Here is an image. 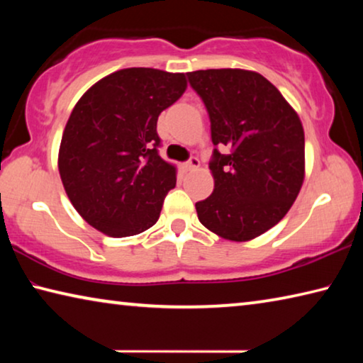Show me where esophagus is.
Returning a JSON list of instances; mask_svg holds the SVG:
<instances>
[{
	"instance_id": "34e87169",
	"label": "esophagus",
	"mask_w": 363,
	"mask_h": 363,
	"mask_svg": "<svg viewBox=\"0 0 363 363\" xmlns=\"http://www.w3.org/2000/svg\"><path fill=\"white\" fill-rule=\"evenodd\" d=\"M200 167V160L196 158V157H190L186 163H184V168L186 169H195V168H199Z\"/></svg>"
}]
</instances>
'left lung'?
<instances>
[{
    "mask_svg": "<svg viewBox=\"0 0 363 363\" xmlns=\"http://www.w3.org/2000/svg\"><path fill=\"white\" fill-rule=\"evenodd\" d=\"M211 123L214 190L196 201L206 229L247 242L274 227L296 200L304 179V131L275 86L240 69L187 73ZM229 146L230 152L219 148Z\"/></svg>",
    "mask_w": 363,
    "mask_h": 363,
    "instance_id": "8db88e82",
    "label": "left lung"
}]
</instances>
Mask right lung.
Masks as SVG:
<instances>
[{
    "mask_svg": "<svg viewBox=\"0 0 363 363\" xmlns=\"http://www.w3.org/2000/svg\"><path fill=\"white\" fill-rule=\"evenodd\" d=\"M184 73L118 70L86 91L67 121L60 179L86 223L130 237L157 223L176 169L160 157L158 115L186 91Z\"/></svg>",
    "mask_w": 363,
    "mask_h": 363,
    "instance_id": "right-lung-1",
    "label": "right lung"
}]
</instances>
